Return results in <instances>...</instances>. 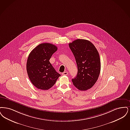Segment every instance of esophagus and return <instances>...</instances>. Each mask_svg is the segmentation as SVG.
I'll list each match as a JSON object with an SVG mask.
<instances>
[{"mask_svg":"<svg viewBox=\"0 0 130 130\" xmlns=\"http://www.w3.org/2000/svg\"><path fill=\"white\" fill-rule=\"evenodd\" d=\"M68 74V72H64L62 73V75H67Z\"/></svg>","mask_w":130,"mask_h":130,"instance_id":"34e87169","label":"esophagus"}]
</instances>
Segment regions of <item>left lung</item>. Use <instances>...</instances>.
<instances>
[{"instance_id":"1","label":"left lung","mask_w":130,"mask_h":130,"mask_svg":"<svg viewBox=\"0 0 130 130\" xmlns=\"http://www.w3.org/2000/svg\"><path fill=\"white\" fill-rule=\"evenodd\" d=\"M78 68L74 85L80 91L87 90L95 85L101 71V60L94 45L88 40L77 39L69 44Z\"/></svg>"}]
</instances>
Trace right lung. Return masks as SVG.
Returning <instances> with one entry per match:
<instances>
[{
  "instance_id": "add662e5",
  "label": "right lung",
  "mask_w": 130,
  "mask_h": 130,
  "mask_svg": "<svg viewBox=\"0 0 130 130\" xmlns=\"http://www.w3.org/2000/svg\"><path fill=\"white\" fill-rule=\"evenodd\" d=\"M57 51V47L50 43H42L30 52L27 62V71L32 84L38 89L48 90L61 76L52 67L50 60Z\"/></svg>"
}]
</instances>
